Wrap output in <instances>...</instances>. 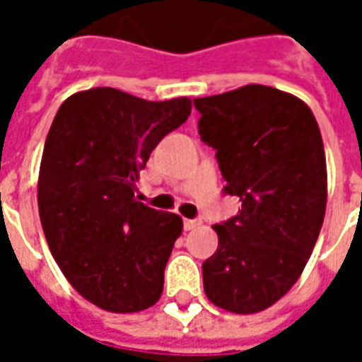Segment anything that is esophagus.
<instances>
[{
  "label": "esophagus",
  "mask_w": 362,
  "mask_h": 362,
  "mask_svg": "<svg viewBox=\"0 0 362 362\" xmlns=\"http://www.w3.org/2000/svg\"><path fill=\"white\" fill-rule=\"evenodd\" d=\"M201 226V220H184V229L186 231H193V229H197Z\"/></svg>",
  "instance_id": "1"
}]
</instances>
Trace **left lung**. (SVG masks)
<instances>
[{
  "instance_id": "1",
  "label": "left lung",
  "mask_w": 362,
  "mask_h": 362,
  "mask_svg": "<svg viewBox=\"0 0 362 362\" xmlns=\"http://www.w3.org/2000/svg\"><path fill=\"white\" fill-rule=\"evenodd\" d=\"M193 105L223 192L242 203L235 218L214 226L218 250L203 263L204 293L227 312L255 314L295 286L320 237L327 206L320 125L304 101L261 84Z\"/></svg>"
}]
</instances>
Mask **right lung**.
Masks as SVG:
<instances>
[{"label":"right lung","instance_id":"1","mask_svg":"<svg viewBox=\"0 0 362 362\" xmlns=\"http://www.w3.org/2000/svg\"><path fill=\"white\" fill-rule=\"evenodd\" d=\"M192 99L146 101L115 88L73 93L42 150L37 201L48 247L69 284L99 308L141 312L163 293L182 218L136 199L139 173Z\"/></svg>","mask_w":362,"mask_h":362}]
</instances>
